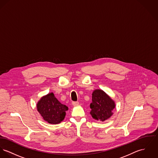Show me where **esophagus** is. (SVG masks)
Returning <instances> with one entry per match:
<instances>
[{
  "mask_svg": "<svg viewBox=\"0 0 158 158\" xmlns=\"http://www.w3.org/2000/svg\"><path fill=\"white\" fill-rule=\"evenodd\" d=\"M72 104L74 106H78L79 104V102L78 101H73L72 102Z\"/></svg>",
  "mask_w": 158,
  "mask_h": 158,
  "instance_id": "obj_1",
  "label": "esophagus"
}]
</instances>
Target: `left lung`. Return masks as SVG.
<instances>
[{
	"mask_svg": "<svg viewBox=\"0 0 158 158\" xmlns=\"http://www.w3.org/2000/svg\"><path fill=\"white\" fill-rule=\"evenodd\" d=\"M90 107L92 116L95 119L104 121L112 115L115 105L114 101L104 92L95 90L92 94V102Z\"/></svg>",
	"mask_w": 158,
	"mask_h": 158,
	"instance_id": "1",
	"label": "left lung"
}]
</instances>
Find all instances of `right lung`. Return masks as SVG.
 <instances>
[{"label": "right lung", "mask_w": 158, "mask_h": 158, "mask_svg": "<svg viewBox=\"0 0 158 158\" xmlns=\"http://www.w3.org/2000/svg\"><path fill=\"white\" fill-rule=\"evenodd\" d=\"M37 110L43 119L50 124H57L63 120L68 107L60 102L53 93L42 97L37 105Z\"/></svg>", "instance_id": "right-lung-1"}]
</instances>
